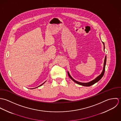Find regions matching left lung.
<instances>
[{"label": "left lung", "mask_w": 121, "mask_h": 121, "mask_svg": "<svg viewBox=\"0 0 121 121\" xmlns=\"http://www.w3.org/2000/svg\"><path fill=\"white\" fill-rule=\"evenodd\" d=\"M103 44H104V50L105 49V47H104V42H103ZM106 56H105V59H104V69H103V72L102 73H101V74L99 75L98 77H97L95 80L89 82H87V83H82V82H77L75 80H74L71 76L69 74V73L68 72V75L69 76V77L74 82H75V83H77L78 84H79V85H82V86H89L94 84L96 82H98L99 80H101V79L103 77V76H104V72H105V65H106Z\"/></svg>", "instance_id": "obj_1"}]
</instances>
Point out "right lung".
Returning <instances> with one entry per match:
<instances>
[{
	"instance_id": "add662e5",
	"label": "right lung",
	"mask_w": 121,
	"mask_h": 121,
	"mask_svg": "<svg viewBox=\"0 0 121 121\" xmlns=\"http://www.w3.org/2000/svg\"><path fill=\"white\" fill-rule=\"evenodd\" d=\"M44 83H45V82H44ZM44 83H43V84H41V85H40V86H41V85H43V84H44Z\"/></svg>"
}]
</instances>
